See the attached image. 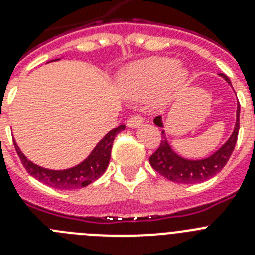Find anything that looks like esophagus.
I'll return each instance as SVG.
<instances>
[{
	"instance_id": "34e87169",
	"label": "esophagus",
	"mask_w": 255,
	"mask_h": 255,
	"mask_svg": "<svg viewBox=\"0 0 255 255\" xmlns=\"http://www.w3.org/2000/svg\"><path fill=\"white\" fill-rule=\"evenodd\" d=\"M142 124L143 117L140 116V115H138V113L131 115V116L129 117V120H128V126H129V128H138V126H140Z\"/></svg>"
}]
</instances>
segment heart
I'll return each instance as SVG.
<instances>
[{"mask_svg":"<svg viewBox=\"0 0 255 255\" xmlns=\"http://www.w3.org/2000/svg\"><path fill=\"white\" fill-rule=\"evenodd\" d=\"M177 71V62L166 58H149L130 65L124 75V85L135 94H149L166 82L179 84L183 73Z\"/></svg>","mask_w":255,"mask_h":255,"instance_id":"heart-1","label":"heart"}]
</instances>
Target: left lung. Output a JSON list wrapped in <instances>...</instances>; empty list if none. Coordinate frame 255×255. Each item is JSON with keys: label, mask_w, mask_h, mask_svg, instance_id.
I'll return each instance as SVG.
<instances>
[{"label": "left lung", "mask_w": 255, "mask_h": 255, "mask_svg": "<svg viewBox=\"0 0 255 255\" xmlns=\"http://www.w3.org/2000/svg\"><path fill=\"white\" fill-rule=\"evenodd\" d=\"M221 76L228 84H231L227 76L223 75V73H221ZM154 124L162 126L160 116L154 119ZM239 129H240V104L237 106L236 125H235V130L232 132L231 138L228 139L227 143L222 145L213 156L200 161L184 160V158L174 153L167 144L164 131H161L162 139H161L157 149L151 154L149 164L158 174H161L162 177L171 180V182H175V183L191 184L208 180L217 175L225 167L227 161L230 160L235 149V145H236Z\"/></svg>", "instance_id": "1"}]
</instances>
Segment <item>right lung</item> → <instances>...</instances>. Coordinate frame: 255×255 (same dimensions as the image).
Masks as SVG:
<instances>
[{
  "label": "right lung",
  "instance_id": "1",
  "mask_svg": "<svg viewBox=\"0 0 255 255\" xmlns=\"http://www.w3.org/2000/svg\"><path fill=\"white\" fill-rule=\"evenodd\" d=\"M124 129H125V125L123 124V125L111 130L101 142L98 143L94 151L91 152L90 156L84 162L72 167V169H67V170H49V169L37 166L33 162L27 160V157L21 153L15 142L14 145L23 166L34 179L40 180L49 187L58 188V190H78V188L93 183L106 171L111 158L113 140L117 134L123 131Z\"/></svg>",
  "mask_w": 255,
  "mask_h": 255
}]
</instances>
